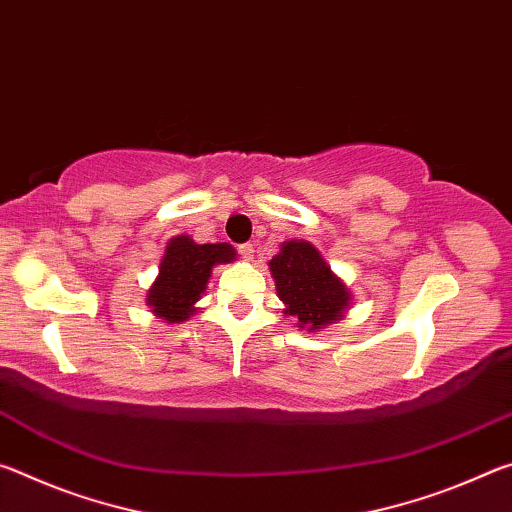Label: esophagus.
Wrapping results in <instances>:
<instances>
[{
  "mask_svg": "<svg viewBox=\"0 0 512 512\" xmlns=\"http://www.w3.org/2000/svg\"><path fill=\"white\" fill-rule=\"evenodd\" d=\"M239 255L246 259V262H253L255 259V246L253 244H244V246H239Z\"/></svg>",
  "mask_w": 512,
  "mask_h": 512,
  "instance_id": "obj_1",
  "label": "esophagus"
}]
</instances>
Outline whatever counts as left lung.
Returning <instances> with one entry per match:
<instances>
[{
  "label": "left lung",
  "mask_w": 512,
  "mask_h": 512,
  "mask_svg": "<svg viewBox=\"0 0 512 512\" xmlns=\"http://www.w3.org/2000/svg\"><path fill=\"white\" fill-rule=\"evenodd\" d=\"M277 298L284 302L282 314L291 316L307 332H323V327L341 320L352 307V293L339 275L305 239L280 244L271 262Z\"/></svg>",
  "instance_id": "8db88e82"
}]
</instances>
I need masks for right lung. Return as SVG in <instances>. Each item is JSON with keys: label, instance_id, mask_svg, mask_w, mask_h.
Returning <instances> with one entry per match:
<instances>
[{"label": "right lung", "instance_id": "add662e5", "mask_svg": "<svg viewBox=\"0 0 512 512\" xmlns=\"http://www.w3.org/2000/svg\"><path fill=\"white\" fill-rule=\"evenodd\" d=\"M235 259L237 250L230 244H196L189 235L171 237L160 259L158 277L146 291L151 314L169 325L185 323L198 311L196 302L203 298L212 268Z\"/></svg>", "mask_w": 512, "mask_h": 512}]
</instances>
